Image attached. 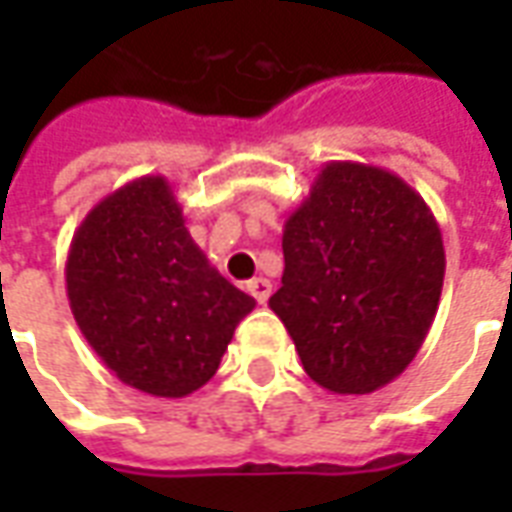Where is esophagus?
<instances>
[{"instance_id": "34e87169", "label": "esophagus", "mask_w": 512, "mask_h": 512, "mask_svg": "<svg viewBox=\"0 0 512 512\" xmlns=\"http://www.w3.org/2000/svg\"><path fill=\"white\" fill-rule=\"evenodd\" d=\"M246 290H249V293L255 296L257 304H266L268 296H271V282H268V279H263V277H255V279H249V282H246Z\"/></svg>"}]
</instances>
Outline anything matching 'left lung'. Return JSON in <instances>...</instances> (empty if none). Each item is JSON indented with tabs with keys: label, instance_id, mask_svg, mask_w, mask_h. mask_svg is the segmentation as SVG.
<instances>
[{
	"label": "left lung",
	"instance_id": "obj_1",
	"mask_svg": "<svg viewBox=\"0 0 512 512\" xmlns=\"http://www.w3.org/2000/svg\"><path fill=\"white\" fill-rule=\"evenodd\" d=\"M282 255L268 307L315 384L370 395L411 365L439 310L444 244L406 180L359 161L323 164L285 222Z\"/></svg>",
	"mask_w": 512,
	"mask_h": 512
}]
</instances>
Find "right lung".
Masks as SVG:
<instances>
[{"label":"right lung","instance_id":"obj_1","mask_svg":"<svg viewBox=\"0 0 512 512\" xmlns=\"http://www.w3.org/2000/svg\"><path fill=\"white\" fill-rule=\"evenodd\" d=\"M65 285L84 340L123 384L186 397L219 370L255 299L208 263L161 175L112 191L73 233Z\"/></svg>","mask_w":512,"mask_h":512}]
</instances>
